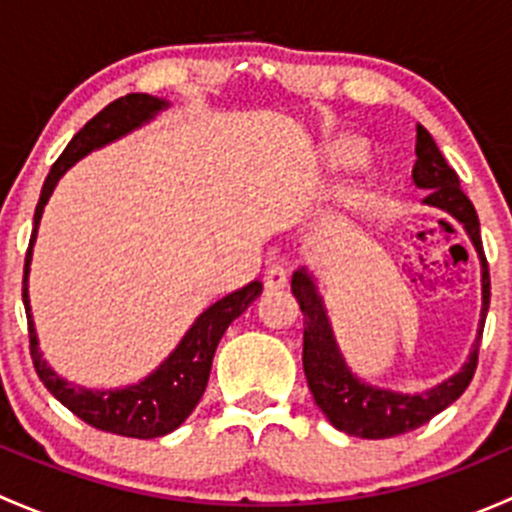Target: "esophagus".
Returning <instances> with one entry per match:
<instances>
[{
    "label": "esophagus",
    "mask_w": 512,
    "mask_h": 512,
    "mask_svg": "<svg viewBox=\"0 0 512 512\" xmlns=\"http://www.w3.org/2000/svg\"><path fill=\"white\" fill-rule=\"evenodd\" d=\"M262 282H265L267 289H282L287 285V267L280 265V262H275V265H270L265 270Z\"/></svg>",
    "instance_id": "1"
}]
</instances>
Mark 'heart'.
<instances>
[{"label":"heart","instance_id":"obj_1","mask_svg":"<svg viewBox=\"0 0 512 512\" xmlns=\"http://www.w3.org/2000/svg\"><path fill=\"white\" fill-rule=\"evenodd\" d=\"M359 146H354V143H344V146L337 148V158L344 160V163H352V160L359 158Z\"/></svg>","mask_w":512,"mask_h":512}]
</instances>
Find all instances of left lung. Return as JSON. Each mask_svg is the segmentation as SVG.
<instances>
[{"label":"left lung","instance_id":"left-lung-1","mask_svg":"<svg viewBox=\"0 0 512 512\" xmlns=\"http://www.w3.org/2000/svg\"><path fill=\"white\" fill-rule=\"evenodd\" d=\"M411 175H414L418 188L426 190L423 203L451 213L471 235L480 255V265H483V319H480V332L471 359L456 376H451L426 394H394V391L374 389V386L364 384L347 369L337 342H334L327 312H324L322 299L314 289L312 277L307 275V270L294 272L292 294L299 302L304 317L302 366L309 391H312L314 401L324 411V416L329 418V423L356 438H391L423 426L433 416L441 414L443 409H448L468 389L478 366V344L490 304V275L483 242H480L478 213L471 198L461 190L456 170L446 163L431 133L421 123L416 126V163Z\"/></svg>","mask_w":512,"mask_h":512}]
</instances>
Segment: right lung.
<instances>
[{
	"mask_svg": "<svg viewBox=\"0 0 512 512\" xmlns=\"http://www.w3.org/2000/svg\"><path fill=\"white\" fill-rule=\"evenodd\" d=\"M165 101L153 98L148 94H128L108 103L103 111H98L74 138L69 146L64 148L59 160L51 165L49 175L41 188V198L36 203L34 213V232L29 240L27 260H24V309H27L29 322V352H32L34 369L39 374L41 384L71 411L86 421L89 426L98 431L116 433V436L128 438H158L165 433L175 431L180 423L185 421L193 409L198 406L200 396H203L205 386L210 379V366H213L215 349H218L220 339H223L225 329L230 327L232 319L240 317L247 309V304L262 292L260 282H250L242 289H235L227 297L218 299L213 307L205 309L198 317V322L190 327L183 342L178 344L173 354L160 364L158 371H153L146 381L136 386H128L121 391H89L81 386H71L69 381L59 379L41 359L39 342H36L32 312H29V294H27V275L29 262H32V245L36 237V225H39L44 205L49 200L51 190L59 183L61 175L74 165L76 160L84 158L94 148L106 146V143L116 141L123 133L133 131L141 126L143 121L153 118Z\"/></svg>",
	"mask_w": 512,
	"mask_h": 512,
	"instance_id": "add662e5",
	"label": "right lung"
}]
</instances>
